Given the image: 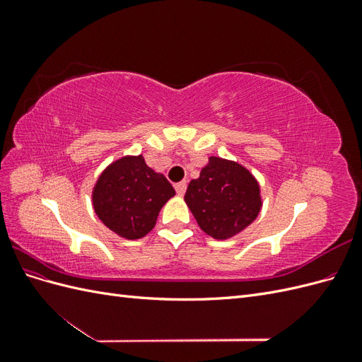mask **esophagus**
I'll use <instances>...</instances> for the list:
<instances>
[{
    "mask_svg": "<svg viewBox=\"0 0 362 362\" xmlns=\"http://www.w3.org/2000/svg\"><path fill=\"white\" fill-rule=\"evenodd\" d=\"M185 189H187V182H185V181H181V182L175 184V190H177V193L180 196H182L185 193Z\"/></svg>",
    "mask_w": 362,
    "mask_h": 362,
    "instance_id": "34e87169",
    "label": "esophagus"
}]
</instances>
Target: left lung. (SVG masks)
Returning <instances> with one entry per match:
<instances>
[{"instance_id":"1","label":"left lung","mask_w":362,"mask_h":362,"mask_svg":"<svg viewBox=\"0 0 362 362\" xmlns=\"http://www.w3.org/2000/svg\"><path fill=\"white\" fill-rule=\"evenodd\" d=\"M204 233L225 240L255 221L261 210L255 178L237 163L211 157L184 196Z\"/></svg>"}]
</instances>
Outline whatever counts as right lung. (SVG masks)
<instances>
[{
    "label": "right lung",
    "mask_w": 362,
    "mask_h": 362,
    "mask_svg": "<svg viewBox=\"0 0 362 362\" xmlns=\"http://www.w3.org/2000/svg\"><path fill=\"white\" fill-rule=\"evenodd\" d=\"M173 194L172 184L148 168L144 157H127L113 163L98 180L93 206L107 228L136 240L154 228L161 206Z\"/></svg>",
    "instance_id": "right-lung-1"
}]
</instances>
